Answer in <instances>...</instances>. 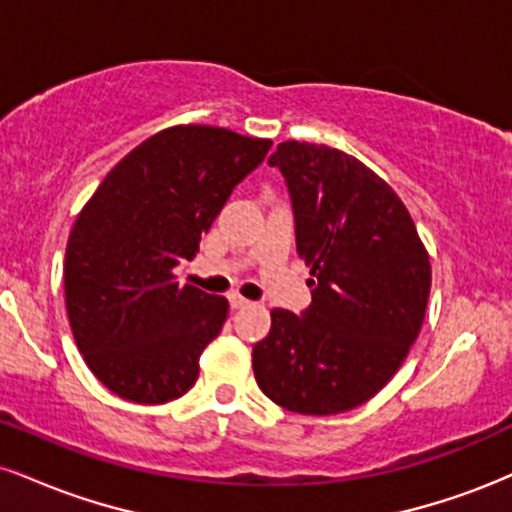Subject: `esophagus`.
I'll use <instances>...</instances> for the list:
<instances>
[{
	"label": "esophagus",
	"mask_w": 512,
	"mask_h": 512,
	"mask_svg": "<svg viewBox=\"0 0 512 512\" xmlns=\"http://www.w3.org/2000/svg\"><path fill=\"white\" fill-rule=\"evenodd\" d=\"M228 301H231V308H236V310L248 308V305H252L248 298H243L240 293H231V296H228Z\"/></svg>",
	"instance_id": "obj_1"
}]
</instances>
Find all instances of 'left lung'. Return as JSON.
<instances>
[{"instance_id":"obj_1","label":"left lung","mask_w":512,"mask_h":512,"mask_svg":"<svg viewBox=\"0 0 512 512\" xmlns=\"http://www.w3.org/2000/svg\"><path fill=\"white\" fill-rule=\"evenodd\" d=\"M269 166L289 185L313 303L301 315L272 310L252 370L279 407L342 414L378 395L407 358L424 325L431 262L402 199L358 158L291 139Z\"/></svg>"}]
</instances>
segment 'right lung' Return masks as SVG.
Segmentation results:
<instances>
[{
  "mask_svg": "<svg viewBox=\"0 0 512 512\" xmlns=\"http://www.w3.org/2000/svg\"><path fill=\"white\" fill-rule=\"evenodd\" d=\"M269 139L223 127L161 129L132 149L76 216L64 298L86 366L117 397L166 404L197 383L228 301L175 281Z\"/></svg>",
  "mask_w": 512,
  "mask_h": 512,
  "instance_id": "add662e5",
  "label": "right lung"
}]
</instances>
